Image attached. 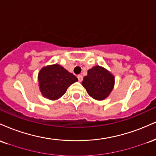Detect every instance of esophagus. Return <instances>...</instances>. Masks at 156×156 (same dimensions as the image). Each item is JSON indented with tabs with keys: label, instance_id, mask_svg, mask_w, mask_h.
<instances>
[{
	"label": "esophagus",
	"instance_id": "esophagus-1",
	"mask_svg": "<svg viewBox=\"0 0 156 156\" xmlns=\"http://www.w3.org/2000/svg\"><path fill=\"white\" fill-rule=\"evenodd\" d=\"M77 78H78V79L79 81H82V80H83V76H81V75H78V76H77Z\"/></svg>",
	"mask_w": 156,
	"mask_h": 156
}]
</instances>
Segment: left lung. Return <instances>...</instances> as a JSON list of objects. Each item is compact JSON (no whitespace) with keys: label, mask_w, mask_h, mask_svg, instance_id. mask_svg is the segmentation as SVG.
I'll return each instance as SVG.
<instances>
[{"label":"left lung","mask_w":156,"mask_h":156,"mask_svg":"<svg viewBox=\"0 0 156 156\" xmlns=\"http://www.w3.org/2000/svg\"><path fill=\"white\" fill-rule=\"evenodd\" d=\"M83 87L92 98L102 101L109 95L114 85V77L108 70L100 66L89 69L84 76Z\"/></svg>","instance_id":"left-lung-1"}]
</instances>
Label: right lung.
I'll return each mask as SVG.
<instances>
[{"label": "right lung", "mask_w": 156, "mask_h": 156, "mask_svg": "<svg viewBox=\"0 0 156 156\" xmlns=\"http://www.w3.org/2000/svg\"><path fill=\"white\" fill-rule=\"evenodd\" d=\"M38 79L42 95L49 100L58 99L71 84L78 81L74 75L57 64L42 68Z\"/></svg>", "instance_id": "obj_1"}]
</instances>
